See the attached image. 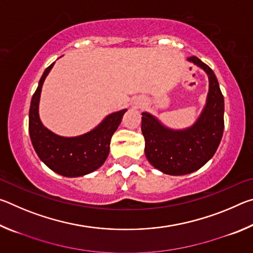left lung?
<instances>
[{
  "label": "left lung",
  "mask_w": 253,
  "mask_h": 253,
  "mask_svg": "<svg viewBox=\"0 0 253 253\" xmlns=\"http://www.w3.org/2000/svg\"><path fill=\"white\" fill-rule=\"evenodd\" d=\"M187 60L209 77L207 104L198 121L185 129H172L153 115L142 113L145 155L154 168L169 175L190 174L207 164L219 147L224 129V98L215 75L194 55Z\"/></svg>",
  "instance_id": "1"
}]
</instances>
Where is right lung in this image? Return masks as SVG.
<instances>
[{
	"label": "right lung",
	"mask_w": 253,
	"mask_h": 253,
	"mask_svg": "<svg viewBox=\"0 0 253 253\" xmlns=\"http://www.w3.org/2000/svg\"><path fill=\"white\" fill-rule=\"evenodd\" d=\"M53 65L54 62L44 70L32 96L29 111L30 138L38 156L53 172L67 177L84 176L99 169L107 160L111 136L127 109L108 115L99 125L84 135L63 137L54 134L43 126L39 117L42 84Z\"/></svg>",
	"instance_id": "1"
}]
</instances>
